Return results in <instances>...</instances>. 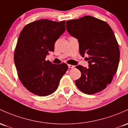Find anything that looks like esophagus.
Wrapping results in <instances>:
<instances>
[{"mask_svg":"<svg viewBox=\"0 0 128 128\" xmlns=\"http://www.w3.org/2000/svg\"><path fill=\"white\" fill-rule=\"evenodd\" d=\"M68 68H74L75 66H73V65H71V64H68Z\"/></svg>","mask_w":128,"mask_h":128,"instance_id":"1","label":"esophagus"}]
</instances>
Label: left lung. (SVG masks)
I'll return each instance as SVG.
<instances>
[{
	"instance_id": "left-lung-1",
	"label": "left lung",
	"mask_w": 128,
	"mask_h": 128,
	"mask_svg": "<svg viewBox=\"0 0 128 128\" xmlns=\"http://www.w3.org/2000/svg\"><path fill=\"white\" fill-rule=\"evenodd\" d=\"M66 29L78 40L80 54L89 56V68L76 66L81 73L76 86L89 95L101 92L112 82L118 66L120 50L113 31L106 22L90 16L67 21Z\"/></svg>"
}]
</instances>
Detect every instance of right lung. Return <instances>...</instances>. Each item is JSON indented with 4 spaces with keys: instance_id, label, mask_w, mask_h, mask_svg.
<instances>
[{
    "instance_id": "1",
    "label": "right lung",
    "mask_w": 128,
    "mask_h": 128,
    "mask_svg": "<svg viewBox=\"0 0 128 128\" xmlns=\"http://www.w3.org/2000/svg\"><path fill=\"white\" fill-rule=\"evenodd\" d=\"M65 22L40 19L25 25L19 34L14 55L18 77L24 86L35 95L53 94L68 69L66 63L54 64L46 60L65 32Z\"/></svg>"
}]
</instances>
